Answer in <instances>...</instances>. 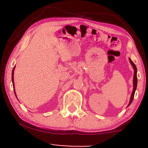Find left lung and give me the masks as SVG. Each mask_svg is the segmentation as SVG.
<instances>
[{
	"instance_id": "obj_1",
	"label": "left lung",
	"mask_w": 148,
	"mask_h": 148,
	"mask_svg": "<svg viewBox=\"0 0 148 148\" xmlns=\"http://www.w3.org/2000/svg\"><path fill=\"white\" fill-rule=\"evenodd\" d=\"M130 61L131 62V64H132V65L134 67V89H133V92H132V96H131V99H130V103H129V105L128 106H130V105L132 103V101H133L134 99V94H135V91H136V87H137V75H136V73H137V68H136V66L135 65V64L134 63L133 61H132L131 59L130 58Z\"/></svg>"
}]
</instances>
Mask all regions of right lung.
I'll return each instance as SVG.
<instances>
[{
    "label": "right lung",
    "mask_w": 148,
    "mask_h": 148,
    "mask_svg": "<svg viewBox=\"0 0 148 148\" xmlns=\"http://www.w3.org/2000/svg\"><path fill=\"white\" fill-rule=\"evenodd\" d=\"M14 68L15 67H14V69H13L12 70V84H13V87H14V93H15V90H14ZM15 95H16V93H15Z\"/></svg>",
    "instance_id": "obj_1"
}]
</instances>
